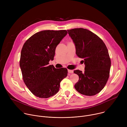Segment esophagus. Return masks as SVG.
<instances>
[{
    "label": "esophagus",
    "mask_w": 127,
    "mask_h": 127,
    "mask_svg": "<svg viewBox=\"0 0 127 127\" xmlns=\"http://www.w3.org/2000/svg\"><path fill=\"white\" fill-rule=\"evenodd\" d=\"M68 72L69 73H73V71L72 70H68Z\"/></svg>",
    "instance_id": "1"
}]
</instances>
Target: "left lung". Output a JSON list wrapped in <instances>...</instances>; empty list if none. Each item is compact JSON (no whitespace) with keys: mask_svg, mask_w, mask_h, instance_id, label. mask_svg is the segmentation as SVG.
Returning <instances> with one entry per match:
<instances>
[{"mask_svg":"<svg viewBox=\"0 0 127 127\" xmlns=\"http://www.w3.org/2000/svg\"><path fill=\"white\" fill-rule=\"evenodd\" d=\"M67 31L75 44L76 55L85 64L84 72L74 71L79 76L75 88L83 95H95L104 88L109 77L111 62L107 49L101 39L87 29Z\"/></svg>","mask_w":127,"mask_h":127,"instance_id":"obj_1","label":"left lung"}]
</instances>
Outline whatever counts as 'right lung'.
<instances>
[{
	"label": "right lung",
	"instance_id": "obj_1",
	"mask_svg": "<svg viewBox=\"0 0 127 127\" xmlns=\"http://www.w3.org/2000/svg\"><path fill=\"white\" fill-rule=\"evenodd\" d=\"M67 34L66 30H45L34 33L22 49L20 66L26 86L35 96L48 98L56 95L66 68L49 65L54 60L57 46Z\"/></svg>",
	"mask_w": 127,
	"mask_h": 127
}]
</instances>
